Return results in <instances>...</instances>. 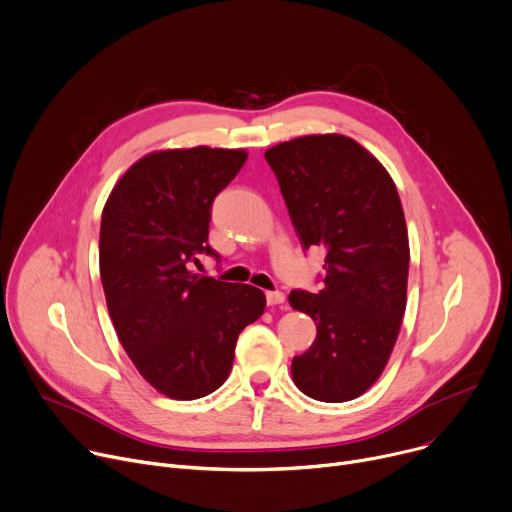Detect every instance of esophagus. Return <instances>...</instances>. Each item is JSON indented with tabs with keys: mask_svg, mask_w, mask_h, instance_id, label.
Returning a JSON list of instances; mask_svg holds the SVG:
<instances>
[{
	"mask_svg": "<svg viewBox=\"0 0 512 512\" xmlns=\"http://www.w3.org/2000/svg\"><path fill=\"white\" fill-rule=\"evenodd\" d=\"M266 303L268 305H283L285 303V295L281 291H268L266 293Z\"/></svg>",
	"mask_w": 512,
	"mask_h": 512,
	"instance_id": "1",
	"label": "esophagus"
}]
</instances>
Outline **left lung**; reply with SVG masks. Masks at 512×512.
I'll return each mask as SVG.
<instances>
[{"instance_id": "8db88e82", "label": "left lung", "mask_w": 512, "mask_h": 512, "mask_svg": "<svg viewBox=\"0 0 512 512\" xmlns=\"http://www.w3.org/2000/svg\"><path fill=\"white\" fill-rule=\"evenodd\" d=\"M264 157L299 242L328 250L322 291L289 295L318 326L293 359V381L313 400H355L381 377L406 311L410 244L398 188L371 151L338 133L283 141Z\"/></svg>"}]
</instances>
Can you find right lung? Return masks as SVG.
<instances>
[{
    "instance_id": "add662e5",
    "label": "right lung",
    "mask_w": 512,
    "mask_h": 512,
    "mask_svg": "<svg viewBox=\"0 0 512 512\" xmlns=\"http://www.w3.org/2000/svg\"><path fill=\"white\" fill-rule=\"evenodd\" d=\"M246 149L145 153L110 190L100 223V279L112 326L141 377L166 398L196 400L229 377L235 342L266 297L190 270L207 244L211 205Z\"/></svg>"
}]
</instances>
